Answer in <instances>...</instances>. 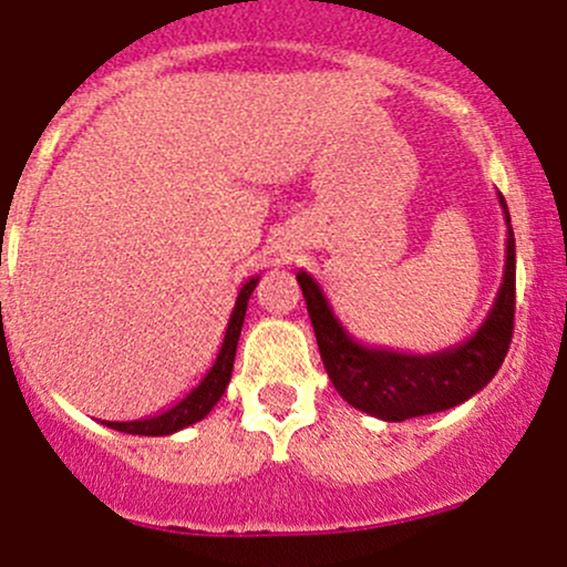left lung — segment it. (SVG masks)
<instances>
[{
  "label": "left lung",
  "instance_id": "obj_1",
  "mask_svg": "<svg viewBox=\"0 0 567 567\" xmlns=\"http://www.w3.org/2000/svg\"><path fill=\"white\" fill-rule=\"evenodd\" d=\"M499 205L507 225L502 285L480 329L458 346L433 353H403L364 346L348 334L312 274H296L305 290L323 368L346 403L384 422H403L411 416L455 409L494 379L511 348L516 316V238L502 194Z\"/></svg>",
  "mask_w": 567,
  "mask_h": 567
}]
</instances>
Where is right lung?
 Returning a JSON list of instances; mask_svg holds the SVG:
<instances>
[{
    "label": "right lung",
    "mask_w": 567,
    "mask_h": 567,
    "mask_svg": "<svg viewBox=\"0 0 567 567\" xmlns=\"http://www.w3.org/2000/svg\"><path fill=\"white\" fill-rule=\"evenodd\" d=\"M257 282H260V277H249L247 282H244V288L238 290L236 307H233L230 320H227L225 340H221L219 353H216L208 373L199 379V384L194 386L186 398H181L175 405H169V409L158 411V414L153 416H142V420H131V422H104V425L120 433H134V436H169V433H177L183 431V427L194 425V422L205 420V416L210 414V409L219 403V398L225 394L227 384H230L238 337H241L249 296L251 290L257 288Z\"/></svg>",
    "instance_id": "1"
}]
</instances>
